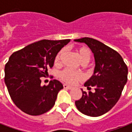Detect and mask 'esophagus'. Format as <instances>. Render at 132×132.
<instances>
[{"label":"esophagus","instance_id":"obj_1","mask_svg":"<svg viewBox=\"0 0 132 132\" xmlns=\"http://www.w3.org/2000/svg\"><path fill=\"white\" fill-rule=\"evenodd\" d=\"M63 87L64 89H70L72 88V87H71V86H69V85H68V84H64Z\"/></svg>","mask_w":132,"mask_h":132}]
</instances>
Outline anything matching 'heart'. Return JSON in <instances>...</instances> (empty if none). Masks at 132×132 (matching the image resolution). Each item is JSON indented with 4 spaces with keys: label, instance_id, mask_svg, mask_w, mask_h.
I'll use <instances>...</instances> for the list:
<instances>
[{
    "label": "heart",
    "instance_id": "obj_1",
    "mask_svg": "<svg viewBox=\"0 0 132 132\" xmlns=\"http://www.w3.org/2000/svg\"><path fill=\"white\" fill-rule=\"evenodd\" d=\"M77 52L81 63L84 64L88 63L91 59V51L87 47H80L77 49ZM64 53V51L61 50L56 56L54 60V63L56 65H59L61 63V60L63 56ZM59 77L63 81L71 84H75L77 81L84 79V76L82 74L74 72L70 69H64L62 70L59 74Z\"/></svg>",
    "mask_w": 132,
    "mask_h": 132
}]
</instances>
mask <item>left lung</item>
<instances>
[{
  "label": "left lung",
  "instance_id": "1",
  "mask_svg": "<svg viewBox=\"0 0 132 132\" xmlns=\"http://www.w3.org/2000/svg\"><path fill=\"white\" fill-rule=\"evenodd\" d=\"M85 43L94 54L93 74L84 83V87L95 92L82 91V97L75 104L81 113L98 117L106 113L118 101L127 82L128 68L121 56L114 50L89 37L74 39Z\"/></svg>",
  "mask_w": 132,
  "mask_h": 132
}]
</instances>
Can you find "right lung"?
Masks as SVG:
<instances>
[{"mask_svg": "<svg viewBox=\"0 0 132 132\" xmlns=\"http://www.w3.org/2000/svg\"><path fill=\"white\" fill-rule=\"evenodd\" d=\"M70 39H43L13 53L5 65V84L14 104L23 112L40 115L55 104L62 84L54 79L42 86V77L52 68L56 56Z\"/></svg>", "mask_w": 132, "mask_h": 132, "instance_id": "1", "label": "right lung"}]
</instances>
